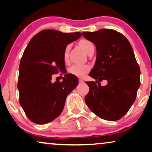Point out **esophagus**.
Wrapping results in <instances>:
<instances>
[{
  "label": "esophagus",
  "instance_id": "obj_1",
  "mask_svg": "<svg viewBox=\"0 0 152 152\" xmlns=\"http://www.w3.org/2000/svg\"><path fill=\"white\" fill-rule=\"evenodd\" d=\"M78 81H79V83H83V80H82L81 78H79V79H78Z\"/></svg>",
  "mask_w": 152,
  "mask_h": 152
}]
</instances>
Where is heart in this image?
<instances>
[{
    "label": "heart",
    "instance_id": "heart-1",
    "mask_svg": "<svg viewBox=\"0 0 152 152\" xmlns=\"http://www.w3.org/2000/svg\"><path fill=\"white\" fill-rule=\"evenodd\" d=\"M79 45L86 53H88L91 48L94 47L93 43L86 39H81L79 41ZM70 45H67L65 47V49H64V60L66 63L69 61V50H70ZM89 71L90 66L88 65H86V64H74V65L71 66L69 69V70H68L69 74L74 75V76H78V77H83L84 76H86L87 73Z\"/></svg>",
    "mask_w": 152,
    "mask_h": 152
}]
</instances>
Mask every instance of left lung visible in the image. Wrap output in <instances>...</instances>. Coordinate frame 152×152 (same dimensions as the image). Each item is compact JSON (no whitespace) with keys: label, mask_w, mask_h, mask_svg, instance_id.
Wrapping results in <instances>:
<instances>
[{"label":"left lung","mask_w":152,"mask_h":152,"mask_svg":"<svg viewBox=\"0 0 152 152\" xmlns=\"http://www.w3.org/2000/svg\"><path fill=\"white\" fill-rule=\"evenodd\" d=\"M96 48V61L89 76L95 81L86 82L89 91L85 102L99 117L116 121L123 117L135 101L140 86V68L129 41L121 33L104 28L83 32ZM103 80L107 85L100 86Z\"/></svg>","instance_id":"8db88e82"}]
</instances>
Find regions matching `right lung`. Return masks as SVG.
<instances>
[{
  "instance_id": "add662e5",
  "label": "right lung",
  "mask_w": 152,
  "mask_h": 152,
  "mask_svg": "<svg viewBox=\"0 0 152 152\" xmlns=\"http://www.w3.org/2000/svg\"><path fill=\"white\" fill-rule=\"evenodd\" d=\"M81 36L79 32L43 30L31 38L19 65V102L27 117L44 124L57 118L66 96L77 86L76 76L66 74L62 81L51 82L53 74L66 73L64 51L69 43Z\"/></svg>"
}]
</instances>
